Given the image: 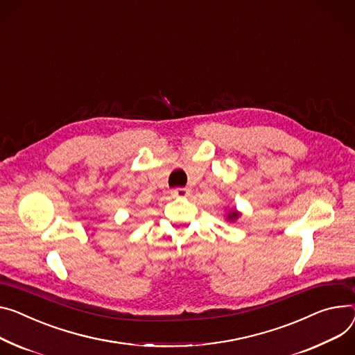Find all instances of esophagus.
Returning <instances> with one entry per match:
<instances>
[{"instance_id": "1", "label": "esophagus", "mask_w": 355, "mask_h": 355, "mask_svg": "<svg viewBox=\"0 0 355 355\" xmlns=\"http://www.w3.org/2000/svg\"><path fill=\"white\" fill-rule=\"evenodd\" d=\"M190 193H192V190H190L189 187H178V189L172 190V195L175 198H187Z\"/></svg>"}]
</instances>
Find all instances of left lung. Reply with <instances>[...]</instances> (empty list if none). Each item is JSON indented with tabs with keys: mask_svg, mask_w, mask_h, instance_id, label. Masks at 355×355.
<instances>
[{
	"mask_svg": "<svg viewBox=\"0 0 355 355\" xmlns=\"http://www.w3.org/2000/svg\"><path fill=\"white\" fill-rule=\"evenodd\" d=\"M240 216H241V213L237 210V209H229V210H226V213H225V219L227 220V222H236V220H239L240 219Z\"/></svg>",
	"mask_w": 355,
	"mask_h": 355,
	"instance_id": "left-lung-1",
	"label": "left lung"
}]
</instances>
